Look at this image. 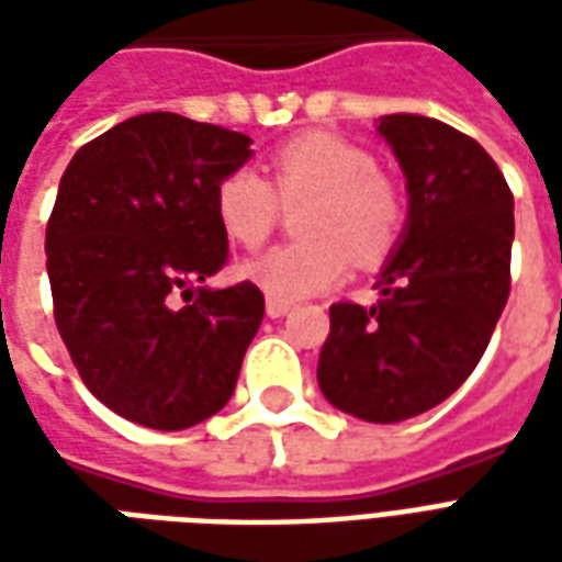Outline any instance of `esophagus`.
Returning <instances> with one entry per match:
<instances>
[{
  "label": "esophagus",
  "instance_id": "obj_1",
  "mask_svg": "<svg viewBox=\"0 0 562 562\" xmlns=\"http://www.w3.org/2000/svg\"><path fill=\"white\" fill-rule=\"evenodd\" d=\"M285 313H292V304H285V301H277V297H268V316L270 318H280Z\"/></svg>",
  "mask_w": 562,
  "mask_h": 562
}]
</instances>
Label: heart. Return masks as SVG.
I'll list each match as a JSON object with an SVG mask.
<instances>
[{"instance_id":"heart-1","label":"heart","mask_w":562,"mask_h":562,"mask_svg":"<svg viewBox=\"0 0 562 562\" xmlns=\"http://www.w3.org/2000/svg\"><path fill=\"white\" fill-rule=\"evenodd\" d=\"M304 240L277 246L246 265L261 292L285 304L340 285L352 258L376 268L403 234V195L373 153L328 132H306L270 153L268 180L234 168L213 189L216 222L232 244L258 249L277 232L282 207L297 210Z\"/></svg>"}]
</instances>
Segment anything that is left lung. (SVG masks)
Wrapping results in <instances>:
<instances>
[{"mask_svg": "<svg viewBox=\"0 0 562 562\" xmlns=\"http://www.w3.org/2000/svg\"><path fill=\"white\" fill-rule=\"evenodd\" d=\"M409 189V225L373 306L330 304L318 389L342 413L391 424L467 382L512 289L515 201L479 140L418 114L382 116Z\"/></svg>", "mask_w": 562, "mask_h": 562, "instance_id": "left-lung-1", "label": "left lung"}]
</instances>
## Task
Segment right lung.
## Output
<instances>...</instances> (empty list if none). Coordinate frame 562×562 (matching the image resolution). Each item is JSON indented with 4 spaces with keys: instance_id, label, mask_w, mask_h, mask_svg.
I'll return each mask as SVG.
<instances>
[{
    "instance_id": "right-lung-1",
    "label": "right lung",
    "mask_w": 562,
    "mask_h": 562,
    "mask_svg": "<svg viewBox=\"0 0 562 562\" xmlns=\"http://www.w3.org/2000/svg\"><path fill=\"white\" fill-rule=\"evenodd\" d=\"M249 144L156 111L83 144L59 180L44 237L56 330L83 385L128 422L186 430L232 401L265 294L192 285L228 261L213 189Z\"/></svg>"
}]
</instances>
